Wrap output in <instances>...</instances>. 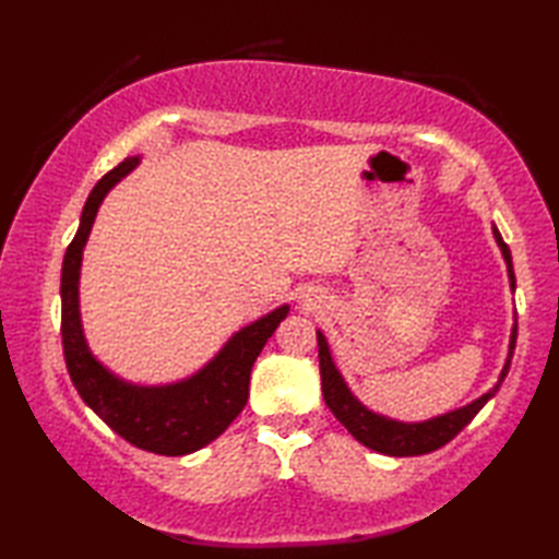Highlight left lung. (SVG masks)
<instances>
[{
  "instance_id": "1",
  "label": "left lung",
  "mask_w": 559,
  "mask_h": 559,
  "mask_svg": "<svg viewBox=\"0 0 559 559\" xmlns=\"http://www.w3.org/2000/svg\"><path fill=\"white\" fill-rule=\"evenodd\" d=\"M492 235H495L497 247L502 249L507 273H509V286L514 290L516 278H514V266H512V252H509V247L504 245L502 235L495 225H492ZM317 346H319V374H322V394L331 413L336 415V420H341V425L346 427V430L358 439L360 444H365L372 451H379V454L420 456V454H430V451L451 442L463 427L476 418L485 403L497 394V389L502 386L504 377L509 372V365H512V355L516 346V324L512 326L507 362L502 367L500 379H497V384L488 391V394H483L480 399L471 401L456 411H449L444 415H437V418L423 420V423H401L367 408L365 403L348 389L346 379H343V374L338 372L334 358H331L326 336L322 331H317Z\"/></svg>"
}]
</instances>
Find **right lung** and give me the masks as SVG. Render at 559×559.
Returning a JSON list of instances; mask_svg holds the SVG:
<instances>
[{"instance_id": "obj_1", "label": "right lung", "mask_w": 559, "mask_h": 559, "mask_svg": "<svg viewBox=\"0 0 559 559\" xmlns=\"http://www.w3.org/2000/svg\"><path fill=\"white\" fill-rule=\"evenodd\" d=\"M139 163V156L124 158L93 187L81 211L79 230L67 247L62 288H59L64 360L83 403L129 444L163 456H185L211 444L240 415L249 396V374L254 360L276 326L288 317L290 305H281L257 322L235 331L201 370L180 382L148 386L127 382L110 372L91 353L83 336L79 310L81 261L103 199Z\"/></svg>"}]
</instances>
